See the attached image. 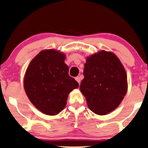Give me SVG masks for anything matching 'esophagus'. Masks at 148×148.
Listing matches in <instances>:
<instances>
[{
	"label": "esophagus",
	"mask_w": 148,
	"mask_h": 148,
	"mask_svg": "<svg viewBox=\"0 0 148 148\" xmlns=\"http://www.w3.org/2000/svg\"><path fill=\"white\" fill-rule=\"evenodd\" d=\"M75 79L76 81L79 83V84H80V83H81V78H80L79 76H77V77L75 78Z\"/></svg>",
	"instance_id": "esophagus-1"
}]
</instances>
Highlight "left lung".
Instances as JSON below:
<instances>
[{
    "mask_svg": "<svg viewBox=\"0 0 148 148\" xmlns=\"http://www.w3.org/2000/svg\"><path fill=\"white\" fill-rule=\"evenodd\" d=\"M80 90L93 113L99 115L114 111L127 91V76L113 53L100 51L87 58Z\"/></svg>",
    "mask_w": 148,
    "mask_h": 148,
    "instance_id": "8db88e82",
    "label": "left lung"
}]
</instances>
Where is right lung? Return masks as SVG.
<instances>
[{"label":"right lung","mask_w":148,"mask_h":148,"mask_svg":"<svg viewBox=\"0 0 148 148\" xmlns=\"http://www.w3.org/2000/svg\"><path fill=\"white\" fill-rule=\"evenodd\" d=\"M65 55L54 49L42 51L30 62L23 86L31 103L44 114L55 115L64 109L68 95L79 87L69 76Z\"/></svg>","instance_id":"right-lung-1"}]
</instances>
